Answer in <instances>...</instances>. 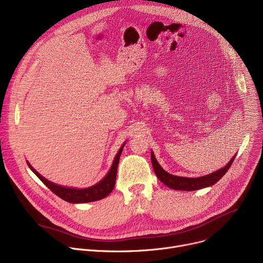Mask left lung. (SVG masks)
I'll return each instance as SVG.
<instances>
[{"label": "left lung", "instance_id": "8db88e82", "mask_svg": "<svg viewBox=\"0 0 263 263\" xmlns=\"http://www.w3.org/2000/svg\"><path fill=\"white\" fill-rule=\"evenodd\" d=\"M235 156L228 162L227 165H224V168H221L217 171H215L209 175H204L201 177L197 178H189V177H180V176H175L172 175L168 172H165L160 164L157 162L154 153L151 151V161L154 172L158 179L164 183L166 186H169L173 190H179V191H195L199 189H203L206 186H211L213 184L216 183L231 168V165L234 161Z\"/></svg>", "mask_w": 263, "mask_h": 263}]
</instances>
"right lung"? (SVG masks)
Masks as SVG:
<instances>
[{
	"mask_svg": "<svg viewBox=\"0 0 263 263\" xmlns=\"http://www.w3.org/2000/svg\"><path fill=\"white\" fill-rule=\"evenodd\" d=\"M124 146H125V144L121 147V149L118 150L108 174L99 183L94 184L92 186H89V187H86V189H76V187H67V186L59 185L54 182L47 180L45 177H43L39 172H36L32 168V165H30V163L28 161H27V164L30 168V170L43 181V183L46 186H48V189H50L55 195H58L60 198L64 199L65 201H68L70 203L92 202V201H97V200L105 198L112 192V190L114 189L119 156H121V154H122Z\"/></svg>",
	"mask_w": 263,
	"mask_h": 263,
	"instance_id": "obj_1",
	"label": "right lung"
}]
</instances>
